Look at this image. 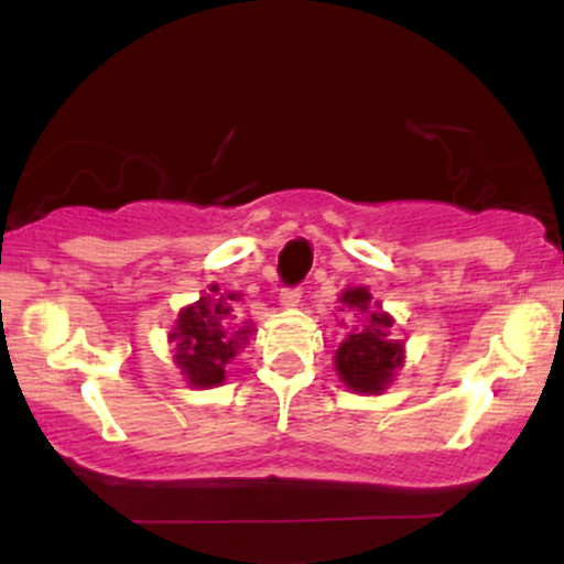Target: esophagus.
I'll list each match as a JSON object with an SVG mask.
<instances>
[{
  "instance_id": "obj_1",
  "label": "esophagus",
  "mask_w": 564,
  "mask_h": 564,
  "mask_svg": "<svg viewBox=\"0 0 564 564\" xmlns=\"http://www.w3.org/2000/svg\"><path fill=\"white\" fill-rule=\"evenodd\" d=\"M278 302H281V307H296V304L302 302V289L300 286H291V289H283L281 296H278Z\"/></svg>"
}]
</instances>
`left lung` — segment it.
Returning <instances> with one entry per match:
<instances>
[{
    "mask_svg": "<svg viewBox=\"0 0 564 564\" xmlns=\"http://www.w3.org/2000/svg\"><path fill=\"white\" fill-rule=\"evenodd\" d=\"M341 310L355 315H366L364 328H352L334 355V366L339 379L352 392L379 394L394 379V371L403 366V341L392 339V318L379 310L371 294L364 286L341 291Z\"/></svg>",
    "mask_w": 564,
    "mask_h": 564,
    "instance_id": "8db88e82",
    "label": "left lung"
}]
</instances>
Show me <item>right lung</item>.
I'll use <instances>...</instances> for the list:
<instances>
[{
    "instance_id": "1",
    "label": "right lung",
    "mask_w": 564,
    "mask_h": 564,
    "mask_svg": "<svg viewBox=\"0 0 564 564\" xmlns=\"http://www.w3.org/2000/svg\"><path fill=\"white\" fill-rule=\"evenodd\" d=\"M209 296L180 310L177 326L170 334L174 341V364L185 373V381L198 390L225 381L228 364L246 345L251 328L236 323L238 294H219L217 286Z\"/></svg>"
}]
</instances>
